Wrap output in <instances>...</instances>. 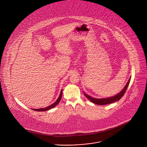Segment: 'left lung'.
<instances>
[{
  "label": "left lung",
  "instance_id": "obj_1",
  "mask_svg": "<svg viewBox=\"0 0 147 147\" xmlns=\"http://www.w3.org/2000/svg\"><path fill=\"white\" fill-rule=\"evenodd\" d=\"M130 80H131V77H130L129 79L128 80L127 83L125 85V86L121 90V91H120L118 94H117L115 96H113L112 97L105 98H92L91 96H90L89 95H88V94H85V92H84V95L86 98H88L92 103H94V104H97V105H104L109 104H111L112 102H115L116 101H119V100H120L121 98L123 96L124 94L125 93L126 90H127V89L128 88V86L129 83L130 82Z\"/></svg>",
  "mask_w": 147,
  "mask_h": 147
}]
</instances>
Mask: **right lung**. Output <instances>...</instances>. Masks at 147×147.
Returning a JSON list of instances; mask_svg holds the SVG:
<instances>
[{"mask_svg":"<svg viewBox=\"0 0 147 147\" xmlns=\"http://www.w3.org/2000/svg\"><path fill=\"white\" fill-rule=\"evenodd\" d=\"M62 89L61 91V93H60V95L59 96L58 98H57V100H56V101L52 104V105H49V106H47L45 108H42V109H32L34 111H47V110H50L53 107H55L56 106V105H58L59 104V102H60V100H61V98H62Z\"/></svg>","mask_w":147,"mask_h":147,"instance_id":"add662e5","label":"right lung"}]
</instances>
